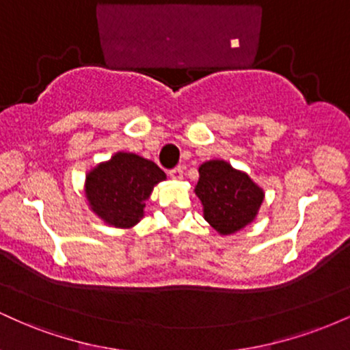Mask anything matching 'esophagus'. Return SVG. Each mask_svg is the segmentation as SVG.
Instances as JSON below:
<instances>
[{
    "label": "esophagus",
    "mask_w": 350,
    "mask_h": 350,
    "mask_svg": "<svg viewBox=\"0 0 350 350\" xmlns=\"http://www.w3.org/2000/svg\"><path fill=\"white\" fill-rule=\"evenodd\" d=\"M183 176H184L183 167H174V170L170 171V178L174 179V180H180V179H183Z\"/></svg>",
    "instance_id": "1"
}]
</instances>
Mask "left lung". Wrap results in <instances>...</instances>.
<instances>
[{
    "mask_svg": "<svg viewBox=\"0 0 350 350\" xmlns=\"http://www.w3.org/2000/svg\"><path fill=\"white\" fill-rule=\"evenodd\" d=\"M199 176L194 192L202 204L204 219L217 234H237L256 219L265 191L247 172L226 159H208L199 166Z\"/></svg>",
    "mask_w": 350,
    "mask_h": 350,
    "instance_id": "obj_1",
    "label": "left lung"
}]
</instances>
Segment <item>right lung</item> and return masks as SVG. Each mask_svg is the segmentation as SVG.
Returning a JSON list of instances; mask_svg holds the SVG:
<instances>
[{
	"label": "right lung",
	"mask_w": 350,
	"mask_h": 350,
	"mask_svg": "<svg viewBox=\"0 0 350 350\" xmlns=\"http://www.w3.org/2000/svg\"><path fill=\"white\" fill-rule=\"evenodd\" d=\"M166 174L150 159L118 151L85 174L87 206L110 227L131 228L144 217L146 200Z\"/></svg>",
	"instance_id": "obj_1"
}]
</instances>
